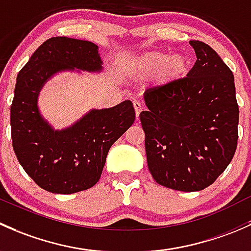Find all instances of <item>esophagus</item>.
<instances>
[{"instance_id": "34e87169", "label": "esophagus", "mask_w": 251, "mask_h": 251, "mask_svg": "<svg viewBox=\"0 0 251 251\" xmlns=\"http://www.w3.org/2000/svg\"><path fill=\"white\" fill-rule=\"evenodd\" d=\"M133 106H134V111H135V116H136V120L139 118V115H140L141 110H143V106L139 101H134L133 102Z\"/></svg>"}]
</instances>
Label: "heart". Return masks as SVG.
I'll use <instances>...</instances> for the list:
<instances>
[{
    "instance_id": "obj_1",
    "label": "heart",
    "mask_w": 251,
    "mask_h": 251,
    "mask_svg": "<svg viewBox=\"0 0 251 251\" xmlns=\"http://www.w3.org/2000/svg\"><path fill=\"white\" fill-rule=\"evenodd\" d=\"M190 70V60L183 53L170 55L168 51H147L129 61L126 75L136 81H145L157 75L159 86H169L182 79Z\"/></svg>"
}]
</instances>
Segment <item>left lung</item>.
Here are the masks:
<instances>
[{
  "label": "left lung",
  "instance_id": "8db88e82",
  "mask_svg": "<svg viewBox=\"0 0 251 251\" xmlns=\"http://www.w3.org/2000/svg\"><path fill=\"white\" fill-rule=\"evenodd\" d=\"M196 60L186 77L145 92L140 113L147 165L164 187L195 192L210 186L232 161L239 108L234 77L213 48L190 41Z\"/></svg>",
  "mask_w": 251,
  "mask_h": 251
}]
</instances>
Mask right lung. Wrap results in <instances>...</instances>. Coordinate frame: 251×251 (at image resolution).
<instances>
[{
  "label": "right lung",
  "mask_w": 251,
  "mask_h": 251,
  "mask_svg": "<svg viewBox=\"0 0 251 251\" xmlns=\"http://www.w3.org/2000/svg\"><path fill=\"white\" fill-rule=\"evenodd\" d=\"M93 42L51 37L31 55L17 77L10 106V134L18 161L41 188L70 195L93 187L101 176L110 147L135 121L130 100L90 110L75 125L55 130L41 116L38 94L50 77L78 69L100 72Z\"/></svg>",
  "instance_id": "obj_1"
}]
</instances>
